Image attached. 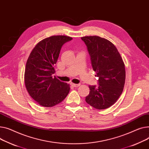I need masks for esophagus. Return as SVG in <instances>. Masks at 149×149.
<instances>
[{"label": "esophagus", "instance_id": "1", "mask_svg": "<svg viewBox=\"0 0 149 149\" xmlns=\"http://www.w3.org/2000/svg\"><path fill=\"white\" fill-rule=\"evenodd\" d=\"M71 86H73V87H79V86H80V84H74V83H71Z\"/></svg>", "mask_w": 149, "mask_h": 149}]
</instances>
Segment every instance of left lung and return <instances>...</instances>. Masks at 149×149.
<instances>
[{"label": "left lung", "mask_w": 149, "mask_h": 149, "mask_svg": "<svg viewBox=\"0 0 149 149\" xmlns=\"http://www.w3.org/2000/svg\"><path fill=\"white\" fill-rule=\"evenodd\" d=\"M91 56L93 71L99 77L97 86H89L86 102L98 110L113 105L121 95L125 82V67L115 45L97 36L81 38Z\"/></svg>", "instance_id": "left-lung-1"}]
</instances>
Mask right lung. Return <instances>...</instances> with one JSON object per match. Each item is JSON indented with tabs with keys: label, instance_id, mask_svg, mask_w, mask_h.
I'll return each instance as SVG.
<instances>
[{
	"label": "right lung",
	"instance_id": "add662e5",
	"mask_svg": "<svg viewBox=\"0 0 149 149\" xmlns=\"http://www.w3.org/2000/svg\"><path fill=\"white\" fill-rule=\"evenodd\" d=\"M72 39L64 35L45 38L36 45L28 57L25 86L30 96L41 106L52 107L61 103L69 92V84L53 74L62 45Z\"/></svg>",
	"mask_w": 149,
	"mask_h": 149
}]
</instances>
